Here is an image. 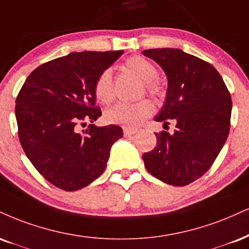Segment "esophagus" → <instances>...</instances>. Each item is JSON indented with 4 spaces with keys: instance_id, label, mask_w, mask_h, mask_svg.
<instances>
[{
    "instance_id": "1",
    "label": "esophagus",
    "mask_w": 249,
    "mask_h": 249,
    "mask_svg": "<svg viewBox=\"0 0 249 249\" xmlns=\"http://www.w3.org/2000/svg\"><path fill=\"white\" fill-rule=\"evenodd\" d=\"M123 131H124L125 137H131V136H133V134L137 133V130H133V128H128V127H124L123 128Z\"/></svg>"
}]
</instances>
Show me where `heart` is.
<instances>
[{"label":"heart","instance_id":"b5f03b06","mask_svg":"<svg viewBox=\"0 0 249 249\" xmlns=\"http://www.w3.org/2000/svg\"><path fill=\"white\" fill-rule=\"evenodd\" d=\"M126 67L137 74L142 81H146L147 90L152 95H159L161 87L155 81L158 76V70L153 62L140 55H134L127 59ZM94 94L98 101L103 104L111 103L115 98L113 89L112 71L110 68L104 70L94 85ZM154 112V104L148 100H142L137 103H118L104 113V119L109 124L121 125V126L136 128L142 125L146 119L149 118Z\"/></svg>","mask_w":249,"mask_h":249}]
</instances>
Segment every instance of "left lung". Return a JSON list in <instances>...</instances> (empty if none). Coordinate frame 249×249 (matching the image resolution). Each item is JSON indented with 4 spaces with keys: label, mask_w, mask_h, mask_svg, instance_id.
Masks as SVG:
<instances>
[{
    "label": "left lung",
    "mask_w": 249,
    "mask_h": 249,
    "mask_svg": "<svg viewBox=\"0 0 249 249\" xmlns=\"http://www.w3.org/2000/svg\"><path fill=\"white\" fill-rule=\"evenodd\" d=\"M168 80L166 100L154 121L176 122L173 134L155 133L157 147L142 155L154 178L183 187L210 169L230 132L232 100L213 66L179 49H152Z\"/></svg>",
    "instance_id": "left-lung-1"
}]
</instances>
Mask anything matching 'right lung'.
<instances>
[{
  "mask_svg": "<svg viewBox=\"0 0 249 249\" xmlns=\"http://www.w3.org/2000/svg\"><path fill=\"white\" fill-rule=\"evenodd\" d=\"M124 51L71 52L32 71L16 98L20 145L50 183L75 191L95 181L107 167L110 149L123 137L118 125H80L102 116L94 85Z\"/></svg>",
  "mask_w": 249,
  "mask_h": 249,
  "instance_id": "add662e5",
  "label": "right lung"
}]
</instances>
